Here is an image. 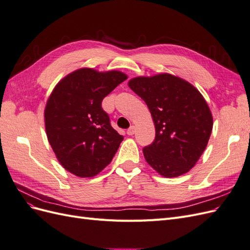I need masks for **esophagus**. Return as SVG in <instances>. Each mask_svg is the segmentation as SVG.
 <instances>
[{
	"label": "esophagus",
	"mask_w": 250,
	"mask_h": 250,
	"mask_svg": "<svg viewBox=\"0 0 250 250\" xmlns=\"http://www.w3.org/2000/svg\"><path fill=\"white\" fill-rule=\"evenodd\" d=\"M134 132H135L134 126H130V128H128V129H127V134L128 135H133Z\"/></svg>",
	"instance_id": "1"
}]
</instances>
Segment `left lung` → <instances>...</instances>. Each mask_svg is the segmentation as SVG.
<instances>
[{"label":"left lung","instance_id":"left-lung-1","mask_svg":"<svg viewBox=\"0 0 250 250\" xmlns=\"http://www.w3.org/2000/svg\"><path fill=\"white\" fill-rule=\"evenodd\" d=\"M128 85L146 102L155 126L153 143L143 149L147 163L165 177L190 171L213 129V117L199 90L170 74L137 77Z\"/></svg>","mask_w":250,"mask_h":250}]
</instances>
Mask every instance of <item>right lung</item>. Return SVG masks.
I'll list each match as a JSON object with an SVG mask.
<instances>
[{"mask_svg": "<svg viewBox=\"0 0 250 250\" xmlns=\"http://www.w3.org/2000/svg\"><path fill=\"white\" fill-rule=\"evenodd\" d=\"M127 79L118 71L80 69L53 90L44 109L50 145L62 167L79 177H93L115 156L123 135L111 127L101 104Z\"/></svg>", "mask_w": 250, "mask_h": 250, "instance_id": "right-lung-1", "label": "right lung"}]
</instances>
